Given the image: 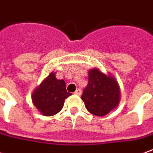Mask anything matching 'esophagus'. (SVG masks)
Listing matches in <instances>:
<instances>
[{
    "label": "esophagus",
    "mask_w": 153,
    "mask_h": 153,
    "mask_svg": "<svg viewBox=\"0 0 153 153\" xmlns=\"http://www.w3.org/2000/svg\"><path fill=\"white\" fill-rule=\"evenodd\" d=\"M74 94H75L76 95H81V94H82V90L79 89V88H78L76 91L74 92Z\"/></svg>",
    "instance_id": "1"
}]
</instances>
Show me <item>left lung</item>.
<instances>
[{
    "label": "left lung",
    "instance_id": "1",
    "mask_svg": "<svg viewBox=\"0 0 153 153\" xmlns=\"http://www.w3.org/2000/svg\"><path fill=\"white\" fill-rule=\"evenodd\" d=\"M81 99L89 113L102 117L118 104L119 86L112 76H107L99 69H93L88 71V82Z\"/></svg>",
    "mask_w": 153,
    "mask_h": 153
}]
</instances>
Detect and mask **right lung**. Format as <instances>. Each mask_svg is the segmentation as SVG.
<instances>
[{
  "mask_svg": "<svg viewBox=\"0 0 153 153\" xmlns=\"http://www.w3.org/2000/svg\"><path fill=\"white\" fill-rule=\"evenodd\" d=\"M69 95L71 94L66 90L65 82L57 79L55 74L51 73L33 93L32 101L43 115L53 116L62 109Z\"/></svg>",
  "mask_w": 153,
  "mask_h": 153,
  "instance_id": "right-lung-1",
  "label": "right lung"
}]
</instances>
